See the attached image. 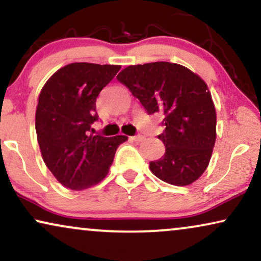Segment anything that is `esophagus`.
I'll list each match as a JSON object with an SVG mask.
<instances>
[{"label": "esophagus", "mask_w": 261, "mask_h": 261, "mask_svg": "<svg viewBox=\"0 0 261 261\" xmlns=\"http://www.w3.org/2000/svg\"><path fill=\"white\" fill-rule=\"evenodd\" d=\"M131 140L133 141H135V142H141V141H143V136H142V135H137V136H133V137H130Z\"/></svg>", "instance_id": "obj_1"}]
</instances>
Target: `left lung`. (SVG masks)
I'll list each match as a JSON object with an SVG mask.
<instances>
[{"instance_id":"8db88e82","label":"left lung","mask_w":261,"mask_h":261,"mask_svg":"<svg viewBox=\"0 0 261 261\" xmlns=\"http://www.w3.org/2000/svg\"><path fill=\"white\" fill-rule=\"evenodd\" d=\"M148 114L161 113L159 135L166 152L149 168L162 181L187 186L209 166L216 142V109L207 85L190 69L169 62L130 65L117 76Z\"/></svg>"}]
</instances>
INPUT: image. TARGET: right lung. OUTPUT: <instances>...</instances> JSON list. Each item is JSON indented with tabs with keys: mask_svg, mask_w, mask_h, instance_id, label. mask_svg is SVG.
I'll return each mask as SVG.
<instances>
[{
	"mask_svg": "<svg viewBox=\"0 0 261 261\" xmlns=\"http://www.w3.org/2000/svg\"><path fill=\"white\" fill-rule=\"evenodd\" d=\"M120 65L71 63L57 70L40 90L36 131L45 165L74 191L95 186L109 174L117 148L126 136L90 133L98 120L96 98Z\"/></svg>",
	"mask_w": 261,
	"mask_h": 261,
	"instance_id": "add662e5",
	"label": "right lung"
}]
</instances>
